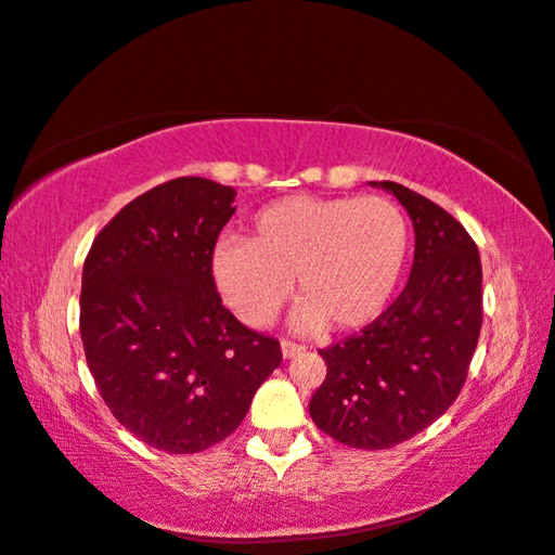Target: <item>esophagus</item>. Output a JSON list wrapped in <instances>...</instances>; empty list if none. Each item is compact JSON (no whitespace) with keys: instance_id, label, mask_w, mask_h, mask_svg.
Here are the masks:
<instances>
[{"instance_id":"1","label":"esophagus","mask_w":555,"mask_h":555,"mask_svg":"<svg viewBox=\"0 0 555 555\" xmlns=\"http://www.w3.org/2000/svg\"><path fill=\"white\" fill-rule=\"evenodd\" d=\"M280 351H282V359H294V356H299L304 351V347H301V344L289 341V339H282Z\"/></svg>"}]
</instances>
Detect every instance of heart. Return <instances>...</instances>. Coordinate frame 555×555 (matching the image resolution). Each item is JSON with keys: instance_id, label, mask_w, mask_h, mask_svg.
<instances>
[{"instance_id": "heart-1", "label": "heart", "mask_w": 555, "mask_h": 555, "mask_svg": "<svg viewBox=\"0 0 555 555\" xmlns=\"http://www.w3.org/2000/svg\"><path fill=\"white\" fill-rule=\"evenodd\" d=\"M409 223L382 196L294 194L251 220L249 240H220L211 273L246 325L266 327L292 292V327L351 332L387 309L409 258Z\"/></svg>"}]
</instances>
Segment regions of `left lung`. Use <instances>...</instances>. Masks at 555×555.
<instances>
[{
  "mask_svg": "<svg viewBox=\"0 0 555 555\" xmlns=\"http://www.w3.org/2000/svg\"><path fill=\"white\" fill-rule=\"evenodd\" d=\"M371 184L413 220L411 278L361 335L320 349L327 375L309 413L339 444L377 451L423 433L461 393L482 327V263L444 208L399 182Z\"/></svg>",
  "mask_w": 555,
  "mask_h": 555,
  "instance_id": "left-lung-1",
  "label": "left lung"
}]
</instances>
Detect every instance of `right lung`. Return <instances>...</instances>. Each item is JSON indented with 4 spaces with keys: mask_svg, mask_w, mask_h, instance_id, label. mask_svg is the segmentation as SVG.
I'll list each match as a JSON object with an SVG mask.
<instances>
[{
    "mask_svg": "<svg viewBox=\"0 0 555 555\" xmlns=\"http://www.w3.org/2000/svg\"><path fill=\"white\" fill-rule=\"evenodd\" d=\"M235 190L176 178L111 218L85 258L80 337L104 403L158 451L196 453L235 433L280 344L232 315L211 273Z\"/></svg>",
    "mask_w": 555,
    "mask_h": 555,
    "instance_id": "add662e5",
    "label": "right lung"
}]
</instances>
